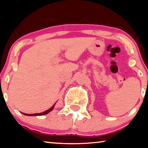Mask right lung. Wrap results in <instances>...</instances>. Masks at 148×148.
Listing matches in <instances>:
<instances>
[{"label": "right lung", "mask_w": 148, "mask_h": 148, "mask_svg": "<svg viewBox=\"0 0 148 148\" xmlns=\"http://www.w3.org/2000/svg\"><path fill=\"white\" fill-rule=\"evenodd\" d=\"M54 106H55V104L53 105V106H52L51 108H50L49 109H48L47 110H46V111H45V112H42V113H37V114H25V113H21L23 114H24V115H25V116H44V115H46V114H48L49 112H50L51 111V110H53V109L54 108Z\"/></svg>", "instance_id": "right-lung-1"}]
</instances>
